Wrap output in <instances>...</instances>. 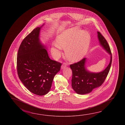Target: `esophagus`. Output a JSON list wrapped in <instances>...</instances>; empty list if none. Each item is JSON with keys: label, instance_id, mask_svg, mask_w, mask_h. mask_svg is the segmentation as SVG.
<instances>
[{"label": "esophagus", "instance_id": "34e87169", "mask_svg": "<svg viewBox=\"0 0 125 125\" xmlns=\"http://www.w3.org/2000/svg\"><path fill=\"white\" fill-rule=\"evenodd\" d=\"M66 65H67V64H66V63H65V62L63 63L62 64V69H63L64 68H65L66 66Z\"/></svg>", "mask_w": 125, "mask_h": 125}]
</instances>
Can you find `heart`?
<instances>
[{
  "mask_svg": "<svg viewBox=\"0 0 125 125\" xmlns=\"http://www.w3.org/2000/svg\"><path fill=\"white\" fill-rule=\"evenodd\" d=\"M51 48L54 55L58 57L61 48L65 49V53L69 60L75 61L82 59L87 52L90 38L88 32L77 28L69 29L60 35Z\"/></svg>",
  "mask_w": 125,
  "mask_h": 125,
  "instance_id": "heart-1",
  "label": "heart"
}]
</instances>
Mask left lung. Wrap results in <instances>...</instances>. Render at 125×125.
<instances>
[{"label": "left lung", "instance_id": "obj_1", "mask_svg": "<svg viewBox=\"0 0 125 125\" xmlns=\"http://www.w3.org/2000/svg\"><path fill=\"white\" fill-rule=\"evenodd\" d=\"M97 34L101 45L110 54V62L104 71L97 73L89 72L86 68V58L70 65L72 72V88L79 94L90 93L93 89L101 86L107 76L111 66L112 56L109 44L100 32H97Z\"/></svg>", "mask_w": 125, "mask_h": 125}]
</instances>
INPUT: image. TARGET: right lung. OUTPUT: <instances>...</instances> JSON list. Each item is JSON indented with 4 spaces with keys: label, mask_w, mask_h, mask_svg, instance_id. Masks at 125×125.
<instances>
[{
    "label": "right lung",
    "mask_w": 125,
    "mask_h": 125,
    "mask_svg": "<svg viewBox=\"0 0 125 125\" xmlns=\"http://www.w3.org/2000/svg\"><path fill=\"white\" fill-rule=\"evenodd\" d=\"M42 26L33 29L24 38L17 57L20 80L30 92L38 96L48 93L62 65L50 59L45 47L40 42L39 37Z\"/></svg>",
    "instance_id": "1"
}]
</instances>
